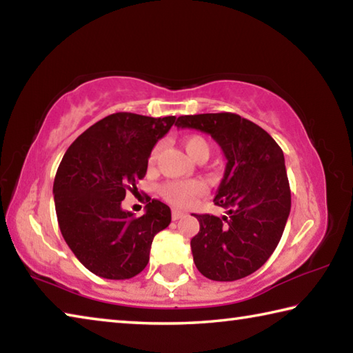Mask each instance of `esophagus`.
Segmentation results:
<instances>
[{"instance_id":"esophagus-1","label":"esophagus","mask_w":353,"mask_h":353,"mask_svg":"<svg viewBox=\"0 0 353 353\" xmlns=\"http://www.w3.org/2000/svg\"><path fill=\"white\" fill-rule=\"evenodd\" d=\"M183 214H185V213H182V212H179V210H172V219H174V221H177V219H181V218H183Z\"/></svg>"}]
</instances>
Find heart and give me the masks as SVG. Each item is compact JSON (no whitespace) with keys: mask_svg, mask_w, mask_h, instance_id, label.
Returning <instances> with one entry per match:
<instances>
[{"mask_svg":"<svg viewBox=\"0 0 353 353\" xmlns=\"http://www.w3.org/2000/svg\"><path fill=\"white\" fill-rule=\"evenodd\" d=\"M185 149L191 155V157L199 160V159H208L210 155L212 146L205 137L202 135H190L183 140ZM160 149H162V143H157L152 148L151 155H149V163H155V160L159 159ZM162 194L165 199H168L172 205L179 208H187L191 207L196 202V199L204 193V187L202 183L196 181H188V182H168L162 187Z\"/></svg>","mask_w":353,"mask_h":353,"instance_id":"obj_1","label":"heart"}]
</instances>
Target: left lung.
Listing matches in <instances>:
<instances>
[{
	"label": "left lung",
	"mask_w": 353,
	"mask_h": 353,
	"mask_svg": "<svg viewBox=\"0 0 353 353\" xmlns=\"http://www.w3.org/2000/svg\"><path fill=\"white\" fill-rule=\"evenodd\" d=\"M177 128L210 134L227 159L213 202L224 216L194 214L198 235L191 252L198 271L216 282H234L255 272L276 250L291 210L283 151L255 123L236 113L179 117Z\"/></svg>",
	"instance_id": "left-lung-1"
}]
</instances>
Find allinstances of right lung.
<instances>
[{"label": "right lung", "instance_id": "right-lung-1", "mask_svg": "<svg viewBox=\"0 0 353 353\" xmlns=\"http://www.w3.org/2000/svg\"><path fill=\"white\" fill-rule=\"evenodd\" d=\"M176 117L152 118L118 112L94 123L67 149L59 165L54 204L63 240L88 271L110 280L140 274L154 236L171 223L170 207L157 199L141 216L121 208L137 191L152 148Z\"/></svg>", "mask_w": 353, "mask_h": 353}]
</instances>
